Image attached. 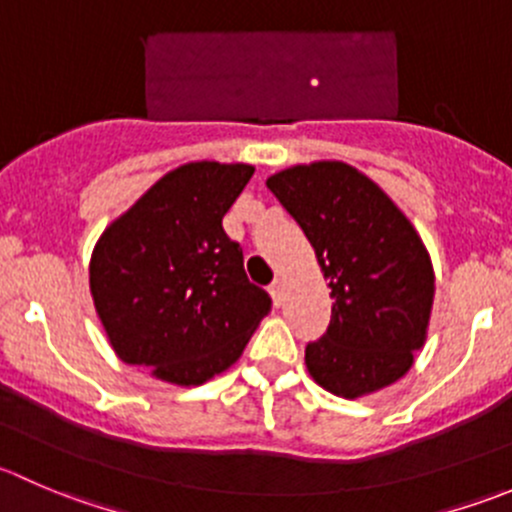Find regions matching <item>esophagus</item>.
<instances>
[{
  "label": "esophagus",
  "instance_id": "1",
  "mask_svg": "<svg viewBox=\"0 0 512 512\" xmlns=\"http://www.w3.org/2000/svg\"><path fill=\"white\" fill-rule=\"evenodd\" d=\"M270 294H272V302H275L277 307H280L282 299H285V285H282V280L272 282V285H270Z\"/></svg>",
  "mask_w": 512,
  "mask_h": 512
}]
</instances>
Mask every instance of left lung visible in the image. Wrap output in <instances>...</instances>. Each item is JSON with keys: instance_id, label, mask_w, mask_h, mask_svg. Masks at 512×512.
I'll return each mask as SVG.
<instances>
[{"instance_id": "obj_1", "label": "left lung", "mask_w": 512, "mask_h": 512, "mask_svg": "<svg viewBox=\"0 0 512 512\" xmlns=\"http://www.w3.org/2000/svg\"><path fill=\"white\" fill-rule=\"evenodd\" d=\"M312 242L332 287V319L304 361L322 389L344 399L399 381L426 342L433 267L421 237L389 195L339 160L267 178Z\"/></svg>"}]
</instances>
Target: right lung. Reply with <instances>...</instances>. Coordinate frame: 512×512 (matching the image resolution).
Returning a JSON list of instances; mask_svg holds the SVG:
<instances>
[{
  "mask_svg": "<svg viewBox=\"0 0 512 512\" xmlns=\"http://www.w3.org/2000/svg\"><path fill=\"white\" fill-rule=\"evenodd\" d=\"M255 168L185 163L98 237L89 282L113 352L178 386L240 359L270 294L252 285L223 218Z\"/></svg>",
  "mask_w": 512,
  "mask_h": 512,
  "instance_id": "right-lung-1",
  "label": "right lung"
}]
</instances>
